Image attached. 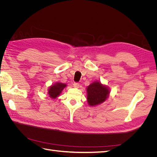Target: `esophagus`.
I'll return each instance as SVG.
<instances>
[{"instance_id": "1", "label": "esophagus", "mask_w": 157, "mask_h": 157, "mask_svg": "<svg viewBox=\"0 0 157 157\" xmlns=\"http://www.w3.org/2000/svg\"><path fill=\"white\" fill-rule=\"evenodd\" d=\"M73 86H74L75 88H78V86H79V83H78V82H74V83H73Z\"/></svg>"}]
</instances>
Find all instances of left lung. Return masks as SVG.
Listing matches in <instances>:
<instances>
[{
    "mask_svg": "<svg viewBox=\"0 0 157 157\" xmlns=\"http://www.w3.org/2000/svg\"><path fill=\"white\" fill-rule=\"evenodd\" d=\"M87 101L90 106H94L105 101L109 90L99 82H94L87 88Z\"/></svg>",
    "mask_w": 157,
    "mask_h": 157,
    "instance_id": "obj_1",
    "label": "left lung"
}]
</instances>
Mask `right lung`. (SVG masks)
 <instances>
[{
  "instance_id": "1",
  "label": "right lung",
  "mask_w": 157,
  "mask_h": 157,
  "mask_svg": "<svg viewBox=\"0 0 157 157\" xmlns=\"http://www.w3.org/2000/svg\"><path fill=\"white\" fill-rule=\"evenodd\" d=\"M65 86L66 84L61 82H58L54 85H52L48 90V94L50 97L53 99L56 98L57 97L59 96L61 91H62Z\"/></svg>"
}]
</instances>
